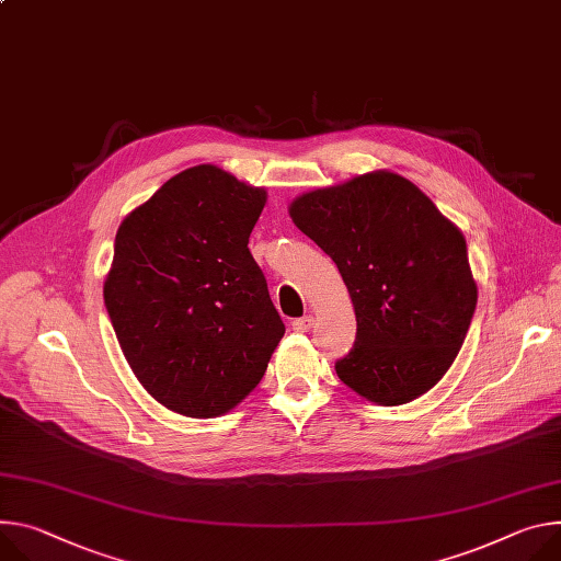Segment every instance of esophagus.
<instances>
[{"mask_svg":"<svg viewBox=\"0 0 561 561\" xmlns=\"http://www.w3.org/2000/svg\"><path fill=\"white\" fill-rule=\"evenodd\" d=\"M293 331H299V333H307L311 327H313V318L311 316H304L299 320H293Z\"/></svg>","mask_w":561,"mask_h":561,"instance_id":"obj_1","label":"esophagus"}]
</instances>
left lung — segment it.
Listing matches in <instances>:
<instances>
[{
  "label": "left lung",
  "mask_w": 561,
  "mask_h": 561,
  "mask_svg": "<svg viewBox=\"0 0 561 561\" xmlns=\"http://www.w3.org/2000/svg\"><path fill=\"white\" fill-rule=\"evenodd\" d=\"M293 224L335 262L358 335L337 378L382 407L427 393L463 346L477 279L458 230L412 181L374 170L304 192Z\"/></svg>",
  "instance_id": "8db88e82"
}]
</instances>
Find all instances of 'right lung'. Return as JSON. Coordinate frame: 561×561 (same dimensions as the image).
Segmentation results:
<instances>
[{"label":"right lung","instance_id":"add662e5","mask_svg":"<svg viewBox=\"0 0 561 561\" xmlns=\"http://www.w3.org/2000/svg\"><path fill=\"white\" fill-rule=\"evenodd\" d=\"M266 198L217 165H194L116 232L105 307L134 376L170 412L228 414L260 385L284 337L248 250Z\"/></svg>","mask_w":561,"mask_h":561}]
</instances>
